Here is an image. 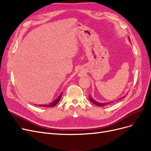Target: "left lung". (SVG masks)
I'll use <instances>...</instances> for the list:
<instances>
[{
  "label": "left lung",
  "instance_id": "obj_1",
  "mask_svg": "<svg viewBox=\"0 0 151 151\" xmlns=\"http://www.w3.org/2000/svg\"><path fill=\"white\" fill-rule=\"evenodd\" d=\"M129 41H130V40L129 37ZM125 96H126V95H124V96H123L122 97H121V98H120L119 99H118V100H120V99H122L124 98V97H125ZM89 99H90V100L91 102H92V103H93V104H95V105H97V106H103L108 105V104H110V103H112V102H113V101H111V102L110 101V102H106V103H100V102L96 101V100H95L94 99H92L91 97L90 96V95H89Z\"/></svg>",
  "mask_w": 151,
  "mask_h": 151
}]
</instances>
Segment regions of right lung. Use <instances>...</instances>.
I'll return each mask as SVG.
<instances>
[{"mask_svg": "<svg viewBox=\"0 0 151 151\" xmlns=\"http://www.w3.org/2000/svg\"><path fill=\"white\" fill-rule=\"evenodd\" d=\"M61 96H62V92L60 93L59 96H58L56 100H55L52 102H51V103L49 104L48 105H47V104L46 105H38V106H42V107H52V106H54L58 103V102L60 101V100L61 98Z\"/></svg>", "mask_w": 151, "mask_h": 151, "instance_id": "1", "label": "right lung"}]
</instances>
